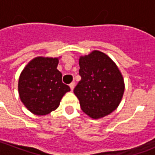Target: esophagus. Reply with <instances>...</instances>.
<instances>
[{
	"mask_svg": "<svg viewBox=\"0 0 155 155\" xmlns=\"http://www.w3.org/2000/svg\"><path fill=\"white\" fill-rule=\"evenodd\" d=\"M74 86H75V83H74V82H72V83H71V84H70V88H71V91L74 90Z\"/></svg>",
	"mask_w": 155,
	"mask_h": 155,
	"instance_id": "esophagus-1",
	"label": "esophagus"
}]
</instances>
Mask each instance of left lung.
<instances>
[{"label": "left lung", "instance_id": "8db88e82", "mask_svg": "<svg viewBox=\"0 0 155 155\" xmlns=\"http://www.w3.org/2000/svg\"><path fill=\"white\" fill-rule=\"evenodd\" d=\"M81 80L74 89L81 110L94 120L112 113L124 92L123 75L110 57L93 51L79 59Z\"/></svg>", "mask_w": 155, "mask_h": 155}]
</instances>
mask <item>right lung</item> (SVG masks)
<instances>
[{
  "label": "right lung",
  "instance_id": "1",
  "mask_svg": "<svg viewBox=\"0 0 155 155\" xmlns=\"http://www.w3.org/2000/svg\"><path fill=\"white\" fill-rule=\"evenodd\" d=\"M60 58L37 56L25 65L20 74L19 96L32 114H50L59 107L64 94L71 91L62 82V74L57 70Z\"/></svg>",
  "mask_w": 155,
  "mask_h": 155
}]
</instances>
